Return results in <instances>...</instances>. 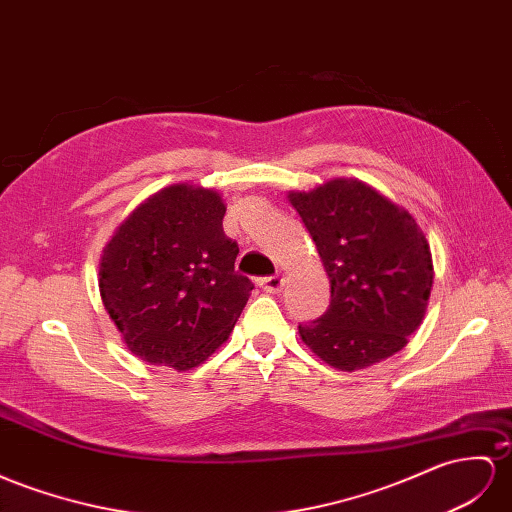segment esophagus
Instances as JSON below:
<instances>
[{"mask_svg": "<svg viewBox=\"0 0 512 512\" xmlns=\"http://www.w3.org/2000/svg\"><path fill=\"white\" fill-rule=\"evenodd\" d=\"M259 287L268 294H279L283 290V277L281 274H274V277H261Z\"/></svg>", "mask_w": 512, "mask_h": 512, "instance_id": "1", "label": "esophagus"}]
</instances>
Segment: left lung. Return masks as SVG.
Returning <instances> with one entry per match:
<instances>
[{
    "mask_svg": "<svg viewBox=\"0 0 512 512\" xmlns=\"http://www.w3.org/2000/svg\"><path fill=\"white\" fill-rule=\"evenodd\" d=\"M290 203L316 242L331 305L298 324L303 342L337 370L374 365L406 346L432 287L430 248L402 207L357 179H335Z\"/></svg>",
    "mask_w": 512,
    "mask_h": 512,
    "instance_id": "left-lung-1",
    "label": "left lung"
}]
</instances>
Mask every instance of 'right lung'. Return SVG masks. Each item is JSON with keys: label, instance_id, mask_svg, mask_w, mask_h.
Masks as SVG:
<instances>
[{"label": "right lung", "instance_id": "obj_1", "mask_svg": "<svg viewBox=\"0 0 512 512\" xmlns=\"http://www.w3.org/2000/svg\"><path fill=\"white\" fill-rule=\"evenodd\" d=\"M214 190L164 188L106 246L99 290L123 342L142 361L190 370L225 342L253 283L235 272L238 242L222 231Z\"/></svg>", "mask_w": 512, "mask_h": 512}]
</instances>
